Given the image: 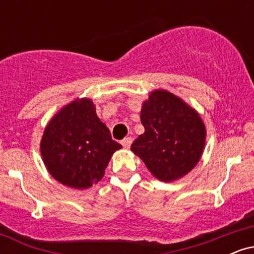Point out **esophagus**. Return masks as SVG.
<instances>
[{"instance_id": "esophagus-1", "label": "esophagus", "mask_w": 254, "mask_h": 254, "mask_svg": "<svg viewBox=\"0 0 254 254\" xmlns=\"http://www.w3.org/2000/svg\"><path fill=\"white\" fill-rule=\"evenodd\" d=\"M131 143H132V138H131V137H127V138H124L123 141H122V145H123L124 148H127V149H129Z\"/></svg>"}]
</instances>
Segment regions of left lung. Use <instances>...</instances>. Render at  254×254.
Here are the masks:
<instances>
[{
  "mask_svg": "<svg viewBox=\"0 0 254 254\" xmlns=\"http://www.w3.org/2000/svg\"><path fill=\"white\" fill-rule=\"evenodd\" d=\"M144 132L131 150L156 179L185 177L196 167L205 147L206 130L199 113L166 89L150 92L141 109Z\"/></svg>",
  "mask_w": 254,
  "mask_h": 254,
  "instance_id": "left-lung-1",
  "label": "left lung"
}]
</instances>
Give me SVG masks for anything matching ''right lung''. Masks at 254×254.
I'll return each instance as SVG.
<instances>
[{"instance_id":"add662e5","label":"right lung","mask_w":254,"mask_h":254,"mask_svg":"<svg viewBox=\"0 0 254 254\" xmlns=\"http://www.w3.org/2000/svg\"><path fill=\"white\" fill-rule=\"evenodd\" d=\"M121 148L88 98L75 99L52 116L40 141L43 162L51 177L77 190L100 182Z\"/></svg>"}]
</instances>
